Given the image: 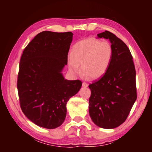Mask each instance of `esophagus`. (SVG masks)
Wrapping results in <instances>:
<instances>
[{"label": "esophagus", "mask_w": 152, "mask_h": 152, "mask_svg": "<svg viewBox=\"0 0 152 152\" xmlns=\"http://www.w3.org/2000/svg\"><path fill=\"white\" fill-rule=\"evenodd\" d=\"M82 86L85 87H87V86H88V84H87L86 82H83V83H82Z\"/></svg>", "instance_id": "34e87169"}]
</instances>
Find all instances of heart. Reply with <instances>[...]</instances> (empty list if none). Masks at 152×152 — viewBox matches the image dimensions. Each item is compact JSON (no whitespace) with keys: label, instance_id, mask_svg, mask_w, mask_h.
<instances>
[{"label":"heart","instance_id":"1","mask_svg":"<svg viewBox=\"0 0 152 152\" xmlns=\"http://www.w3.org/2000/svg\"><path fill=\"white\" fill-rule=\"evenodd\" d=\"M113 49L107 40L87 39L79 41L73 46L68 63L70 71L78 74L81 72L92 80L103 77L112 60Z\"/></svg>","mask_w":152,"mask_h":152}]
</instances>
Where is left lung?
<instances>
[{"mask_svg": "<svg viewBox=\"0 0 152 152\" xmlns=\"http://www.w3.org/2000/svg\"><path fill=\"white\" fill-rule=\"evenodd\" d=\"M109 39L112 60L104 75L89 85V113L96 126L113 129L126 121L137 98L136 70L129 49L109 31L97 35Z\"/></svg>", "mask_w": 152, "mask_h": 152, "instance_id": "left-lung-1", "label": "left lung"}]
</instances>
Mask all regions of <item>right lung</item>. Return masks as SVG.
Listing matches in <instances>:
<instances>
[{
  "instance_id": "obj_1",
  "label": "right lung",
  "mask_w": 152,
  "mask_h": 152,
  "mask_svg": "<svg viewBox=\"0 0 152 152\" xmlns=\"http://www.w3.org/2000/svg\"><path fill=\"white\" fill-rule=\"evenodd\" d=\"M72 37L70 31H42L21 55L17 80L20 107L40 127L60 126L66 117L67 102L82 86L80 80H66L61 73L67 64Z\"/></svg>"
}]
</instances>
